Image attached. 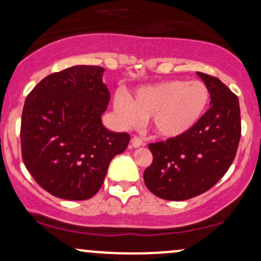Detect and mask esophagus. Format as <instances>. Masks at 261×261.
I'll use <instances>...</instances> for the list:
<instances>
[{"instance_id":"esophagus-1","label":"esophagus","mask_w":261,"mask_h":261,"mask_svg":"<svg viewBox=\"0 0 261 261\" xmlns=\"http://www.w3.org/2000/svg\"><path fill=\"white\" fill-rule=\"evenodd\" d=\"M142 145H144V143H143V141L141 138H138V137H133L130 141V147L133 148H139L142 147Z\"/></svg>"}]
</instances>
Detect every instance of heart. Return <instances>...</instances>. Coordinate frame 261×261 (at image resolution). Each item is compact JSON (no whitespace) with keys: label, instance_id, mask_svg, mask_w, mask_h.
<instances>
[{"label":"heart","instance_id":"obj_1","mask_svg":"<svg viewBox=\"0 0 261 261\" xmlns=\"http://www.w3.org/2000/svg\"><path fill=\"white\" fill-rule=\"evenodd\" d=\"M209 103V89L200 81L170 80L139 88L133 99L116 94L114 114L124 127H134L141 118H150L154 133L178 138L203 117Z\"/></svg>","mask_w":261,"mask_h":261}]
</instances>
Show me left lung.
<instances>
[{
    "mask_svg": "<svg viewBox=\"0 0 261 261\" xmlns=\"http://www.w3.org/2000/svg\"><path fill=\"white\" fill-rule=\"evenodd\" d=\"M210 93V108L184 136L150 143L153 162L144 183L165 200H187L206 192L226 173L242 136L239 99L220 80L200 73Z\"/></svg>",
    "mask_w": 261,
    "mask_h": 261,
    "instance_id": "1",
    "label": "left lung"
}]
</instances>
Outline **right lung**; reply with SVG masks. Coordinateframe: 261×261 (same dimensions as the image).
Wrapping results in <instances>:
<instances>
[{"mask_svg":"<svg viewBox=\"0 0 261 261\" xmlns=\"http://www.w3.org/2000/svg\"><path fill=\"white\" fill-rule=\"evenodd\" d=\"M105 68L73 66L47 75L24 100L22 158L49 194L86 200L102 187L112 159L128 147V133L108 130L102 114L109 103Z\"/></svg>","mask_w":261,"mask_h":261,"instance_id":"obj_1","label":"right lung"}]
</instances>
